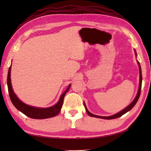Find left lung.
Returning <instances> with one entry per match:
<instances>
[{"label": "left lung", "instance_id": "left-lung-1", "mask_svg": "<svg viewBox=\"0 0 151 151\" xmlns=\"http://www.w3.org/2000/svg\"><path fill=\"white\" fill-rule=\"evenodd\" d=\"M136 55H137V53H136ZM138 64H139V70H140V84H139V91H138V93H137V96L135 97L134 100L131 103L130 105L128 106L127 108H125L124 109L122 110L120 112H118L117 114H114V115L112 116H98V115H95V114H93L91 113L90 112L88 111V109H86V106L85 105V103H84V106H85V109H86V111L87 112V114H88L89 116H93V117H96V118H100V119H116V118H119V117H121V116L123 115L124 114L126 113L128 111H129L130 110H131L132 108H133L134 106L136 104V103H137L138 100H139V96H140V91H141V86H142V73H141V68H140V63L139 61H138Z\"/></svg>", "mask_w": 151, "mask_h": 151}]
</instances>
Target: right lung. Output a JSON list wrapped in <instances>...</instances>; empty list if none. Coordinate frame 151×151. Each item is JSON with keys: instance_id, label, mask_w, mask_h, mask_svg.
Here are the masks:
<instances>
[{"instance_id": "add662e5", "label": "right lung", "mask_w": 151, "mask_h": 151, "mask_svg": "<svg viewBox=\"0 0 151 151\" xmlns=\"http://www.w3.org/2000/svg\"><path fill=\"white\" fill-rule=\"evenodd\" d=\"M11 66L9 67L8 76H7V85H8L9 94L12 103L13 104V105L16 107L19 111L22 112V113L24 114L26 116L30 117V118L35 119H44L50 118V117L55 116L59 113L60 109L62 108L64 98H65L66 93H67L68 90H69L70 85H68L67 89H66L65 93L61 95L59 101H58V103L56 104L55 106L49 107V108L45 109L35 108V107L27 105L26 104H24L22 103V102L20 101L19 99L17 98V96L15 95L13 91H12L11 83Z\"/></svg>"}]
</instances>
